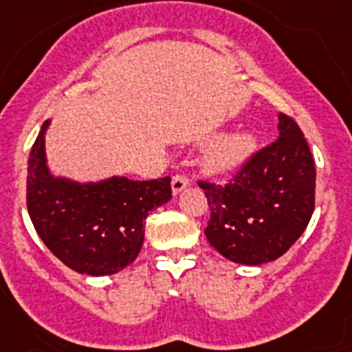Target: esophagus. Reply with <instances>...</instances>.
Segmentation results:
<instances>
[{"mask_svg": "<svg viewBox=\"0 0 352 352\" xmlns=\"http://www.w3.org/2000/svg\"><path fill=\"white\" fill-rule=\"evenodd\" d=\"M188 185H190V179H188L185 174H176V176H173V182H170V187H173L174 196L182 192L183 188H187Z\"/></svg>", "mask_w": 352, "mask_h": 352, "instance_id": "obj_1", "label": "esophagus"}]
</instances>
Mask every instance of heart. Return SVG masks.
Segmentation results:
<instances>
[{"label": "heart", "mask_w": 352, "mask_h": 352, "mask_svg": "<svg viewBox=\"0 0 352 352\" xmlns=\"http://www.w3.org/2000/svg\"><path fill=\"white\" fill-rule=\"evenodd\" d=\"M255 149V136L246 131L226 135L208 147L205 162L212 173H228L239 167Z\"/></svg>", "instance_id": "b5f03b06"}]
</instances>
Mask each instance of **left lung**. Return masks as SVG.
Segmentation results:
<instances>
[{"label": "left lung", "instance_id": "left-lung-1", "mask_svg": "<svg viewBox=\"0 0 352 352\" xmlns=\"http://www.w3.org/2000/svg\"><path fill=\"white\" fill-rule=\"evenodd\" d=\"M315 162L300 127L278 115V138L226 185L199 182L210 221L208 243L232 263L259 266L284 255L315 210Z\"/></svg>", "mask_w": 352, "mask_h": 352}]
</instances>
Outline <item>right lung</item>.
<instances>
[{
    "mask_svg": "<svg viewBox=\"0 0 352 352\" xmlns=\"http://www.w3.org/2000/svg\"><path fill=\"white\" fill-rule=\"evenodd\" d=\"M46 120L32 145L26 207L37 235L77 274H118L140 254L149 212L173 197L170 178L133 182L111 176L80 183L54 176L46 164Z\"/></svg>",
    "mask_w": 352,
    "mask_h": 352,
    "instance_id": "add662e5",
    "label": "right lung"
}]
</instances>
